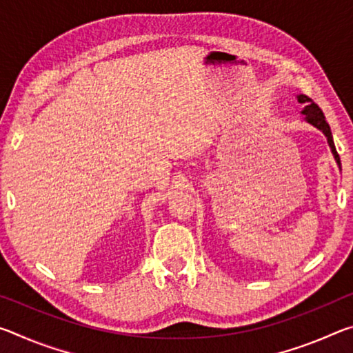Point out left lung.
<instances>
[{"label": "left lung", "instance_id": "obj_1", "mask_svg": "<svg viewBox=\"0 0 353 353\" xmlns=\"http://www.w3.org/2000/svg\"><path fill=\"white\" fill-rule=\"evenodd\" d=\"M297 101L301 104L305 105V107H303V110H302V115H305V121L312 124V126H314L316 129L322 130V134L327 137L328 146H330V149H332L333 157H334V160H336V163H338L339 168H341V160H339V155L336 152V148H334L330 126H328V123L325 121V117H324V113H322V110L319 109V105L314 104L313 99L305 97V94H299Z\"/></svg>", "mask_w": 353, "mask_h": 353}]
</instances>
